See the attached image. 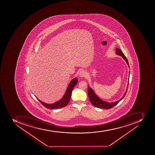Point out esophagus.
<instances>
[{"label": "esophagus", "mask_w": 155, "mask_h": 155, "mask_svg": "<svg viewBox=\"0 0 155 155\" xmlns=\"http://www.w3.org/2000/svg\"><path fill=\"white\" fill-rule=\"evenodd\" d=\"M79 76L81 78H85L86 76V73L84 70H81L79 73Z\"/></svg>", "instance_id": "esophagus-1"}]
</instances>
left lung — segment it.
Instances as JSON below:
<instances>
[{
  "mask_svg": "<svg viewBox=\"0 0 155 155\" xmlns=\"http://www.w3.org/2000/svg\"><path fill=\"white\" fill-rule=\"evenodd\" d=\"M116 54L123 57V58L126 61V62H127V64L128 65V67L129 68L128 61L127 60V58L124 56L123 52H122L120 49L117 48H116ZM129 74H130V72H129ZM128 79H129V77ZM128 82H129V79H128ZM88 96H89V99H90V101L91 104L94 105V106H95V107H98V108L107 109V110L111 109L112 107H114L115 106H116V105L120 101H121V100L124 98V96L126 95L127 91V89L126 92L124 93V95H123V96L120 100H118V101H116V102H114L109 103L106 102V101H103V100H102L101 99L99 98L96 95V94L94 92L93 89L90 88V87L89 86V85H88Z\"/></svg>",
  "mask_w": 155,
  "mask_h": 155,
  "instance_id": "left-lung-1",
  "label": "left lung"
}]
</instances>
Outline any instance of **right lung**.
<instances>
[{
  "instance_id": "add662e5",
  "label": "right lung",
  "mask_w": 155,
  "mask_h": 155,
  "mask_svg": "<svg viewBox=\"0 0 155 155\" xmlns=\"http://www.w3.org/2000/svg\"><path fill=\"white\" fill-rule=\"evenodd\" d=\"M78 82V80L77 79V78L72 79L69 84L68 86L67 87L66 91L62 98L53 104H47V103L43 102L40 100H39V99L36 97L38 99V101L47 109H51V110L61 109V108L66 106L68 104L70 98H71L73 90Z\"/></svg>"
}]
</instances>
